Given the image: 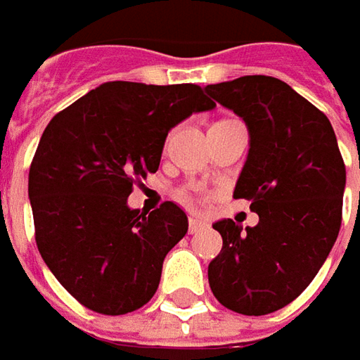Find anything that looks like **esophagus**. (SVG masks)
Segmentation results:
<instances>
[{
  "instance_id": "esophagus-1",
  "label": "esophagus",
  "mask_w": 360,
  "mask_h": 360,
  "mask_svg": "<svg viewBox=\"0 0 360 360\" xmlns=\"http://www.w3.org/2000/svg\"><path fill=\"white\" fill-rule=\"evenodd\" d=\"M206 224L202 222L200 218H190V222H188V232L190 234H196V232H200Z\"/></svg>"
}]
</instances>
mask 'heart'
Listing matches in <instances>:
<instances>
[{
  "label": "heart",
  "instance_id": "obj_1",
  "mask_svg": "<svg viewBox=\"0 0 360 360\" xmlns=\"http://www.w3.org/2000/svg\"><path fill=\"white\" fill-rule=\"evenodd\" d=\"M180 200H182V202H190V200H192V198H190V194H186V192H182V194H180Z\"/></svg>",
  "mask_w": 360,
  "mask_h": 360
}]
</instances>
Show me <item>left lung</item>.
I'll list each match as a JSON object with an SVG mask.
<instances>
[{
    "instance_id": "1",
    "label": "left lung",
    "mask_w": 360,
    "mask_h": 360,
    "mask_svg": "<svg viewBox=\"0 0 360 360\" xmlns=\"http://www.w3.org/2000/svg\"><path fill=\"white\" fill-rule=\"evenodd\" d=\"M248 128L234 198L250 200L256 226H212L222 250L208 264L220 304L248 316L278 311L312 283L339 236L345 162L325 114L283 79L242 76L206 86Z\"/></svg>"
}]
</instances>
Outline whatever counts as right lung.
Here are the masks:
<instances>
[{
	"label": "right lung",
	"instance_id": "right-lung-1",
	"mask_svg": "<svg viewBox=\"0 0 360 360\" xmlns=\"http://www.w3.org/2000/svg\"><path fill=\"white\" fill-rule=\"evenodd\" d=\"M212 108L194 84L105 82L44 130L27 184L37 250L90 311L126 314L158 290L188 216L174 202L146 216L128 196L138 176L158 170L168 131Z\"/></svg>",
	"mask_w": 360,
	"mask_h": 360
}]
</instances>
